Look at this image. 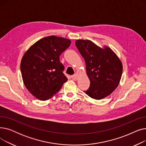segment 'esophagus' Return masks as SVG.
<instances>
[{
	"label": "esophagus",
	"instance_id": "34e87169",
	"mask_svg": "<svg viewBox=\"0 0 146 146\" xmlns=\"http://www.w3.org/2000/svg\"><path fill=\"white\" fill-rule=\"evenodd\" d=\"M71 77H72V79L73 80H76V79H78V75L77 74H75L74 75H72Z\"/></svg>",
	"mask_w": 146,
	"mask_h": 146
}]
</instances>
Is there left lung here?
Listing matches in <instances>:
<instances>
[{"mask_svg": "<svg viewBox=\"0 0 146 146\" xmlns=\"http://www.w3.org/2000/svg\"><path fill=\"white\" fill-rule=\"evenodd\" d=\"M75 44L85 61L90 82L88 90L84 92L97 100L108 96L118 87L121 78L120 59L106 45L101 48L89 40H78Z\"/></svg>", "mask_w": 146, "mask_h": 146, "instance_id": "obj_1", "label": "left lung"}]
</instances>
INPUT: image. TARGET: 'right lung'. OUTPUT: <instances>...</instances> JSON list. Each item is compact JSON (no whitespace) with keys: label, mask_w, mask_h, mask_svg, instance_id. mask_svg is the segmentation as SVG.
<instances>
[{"label":"right lung","mask_w":146,"mask_h":146,"mask_svg":"<svg viewBox=\"0 0 146 146\" xmlns=\"http://www.w3.org/2000/svg\"><path fill=\"white\" fill-rule=\"evenodd\" d=\"M70 44L71 41L64 38L46 36L31 46L23 56L21 62L23 82L39 100H48L67 81L60 56Z\"/></svg>","instance_id":"1"}]
</instances>
